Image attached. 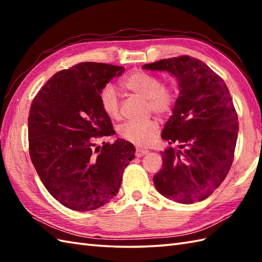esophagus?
<instances>
[{"label": "esophagus", "instance_id": "34e87169", "mask_svg": "<svg viewBox=\"0 0 262 262\" xmlns=\"http://www.w3.org/2000/svg\"><path fill=\"white\" fill-rule=\"evenodd\" d=\"M148 153L147 149H142V148H136V152H135V155L137 158H141V157H144V155H146Z\"/></svg>", "mask_w": 262, "mask_h": 262}]
</instances>
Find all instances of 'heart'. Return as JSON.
Masks as SVG:
<instances>
[{"label":"heart","instance_id":"1","mask_svg":"<svg viewBox=\"0 0 262 262\" xmlns=\"http://www.w3.org/2000/svg\"><path fill=\"white\" fill-rule=\"evenodd\" d=\"M126 91L146 99V110L159 116H168L179 101V89L174 83H162L158 75L144 71H135L121 80ZM99 102L103 113L111 119L120 117V101L115 88L104 85L99 92ZM160 130L159 121L148 118L141 121H127L119 127V135L137 146H147Z\"/></svg>","mask_w":262,"mask_h":262}]
</instances>
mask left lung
<instances>
[{
  "label": "left lung",
  "mask_w": 262,
  "mask_h": 262,
  "mask_svg": "<svg viewBox=\"0 0 262 262\" xmlns=\"http://www.w3.org/2000/svg\"><path fill=\"white\" fill-rule=\"evenodd\" d=\"M143 69L169 72L181 89L162 132L163 140L179 144L180 149L161 153L163 166L154 176L155 188L177 203L202 202L224 181L234 159L238 120L229 89L204 62L188 55Z\"/></svg>",
  "instance_id": "1"
}]
</instances>
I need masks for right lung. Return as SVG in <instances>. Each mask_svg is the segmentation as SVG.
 <instances>
[{"instance_id": "obj_1", "label": "right lung", "mask_w": 262, "mask_h": 262, "mask_svg": "<svg viewBox=\"0 0 262 262\" xmlns=\"http://www.w3.org/2000/svg\"><path fill=\"white\" fill-rule=\"evenodd\" d=\"M125 69L84 62L54 74L33 98L28 137L37 173L52 196L65 207L94 210L118 193L122 173L135 157L125 140H94L114 134L99 102V92Z\"/></svg>"}]
</instances>
